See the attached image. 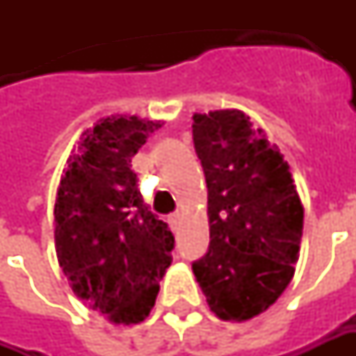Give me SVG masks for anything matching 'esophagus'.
I'll return each mask as SVG.
<instances>
[{
  "instance_id": "1",
  "label": "esophagus",
  "mask_w": 356,
  "mask_h": 356,
  "mask_svg": "<svg viewBox=\"0 0 356 356\" xmlns=\"http://www.w3.org/2000/svg\"><path fill=\"white\" fill-rule=\"evenodd\" d=\"M181 217H183V213H181V211H175V213H171L170 223L173 225V227H177L179 221H181Z\"/></svg>"
}]
</instances>
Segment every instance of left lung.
Instances as JSON below:
<instances>
[{"instance_id": "8db88e82", "label": "left lung", "mask_w": 356, "mask_h": 356, "mask_svg": "<svg viewBox=\"0 0 356 356\" xmlns=\"http://www.w3.org/2000/svg\"><path fill=\"white\" fill-rule=\"evenodd\" d=\"M208 185L209 248L193 263L211 313L246 322L267 311L293 278L303 204L290 165L242 110L193 116Z\"/></svg>"}]
</instances>
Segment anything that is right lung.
Returning <instances> with one entry per match:
<instances>
[{
    "label": "right lung",
    "mask_w": 356,
    "mask_h": 356,
    "mask_svg": "<svg viewBox=\"0 0 356 356\" xmlns=\"http://www.w3.org/2000/svg\"><path fill=\"white\" fill-rule=\"evenodd\" d=\"M162 120L116 114L81 133L55 200V250L72 291L114 324L148 316L173 234L148 211L131 158Z\"/></svg>",
    "instance_id": "obj_1"
}]
</instances>
